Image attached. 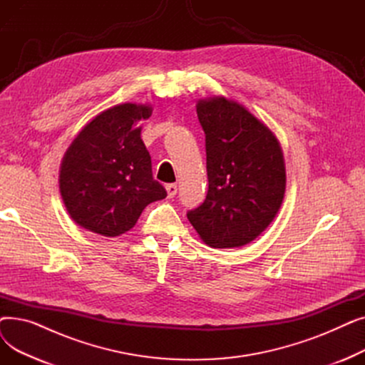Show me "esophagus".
I'll return each mask as SVG.
<instances>
[{
  "mask_svg": "<svg viewBox=\"0 0 365 365\" xmlns=\"http://www.w3.org/2000/svg\"><path fill=\"white\" fill-rule=\"evenodd\" d=\"M165 189H167V195H168V198H173V197H175V195L178 194V185H175V183H170V185H167V186H165Z\"/></svg>",
  "mask_w": 365,
  "mask_h": 365,
  "instance_id": "esophagus-1",
  "label": "esophagus"
}]
</instances>
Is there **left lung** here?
I'll return each mask as SVG.
<instances>
[{
	"label": "left lung",
	"instance_id": "8db88e82",
	"mask_svg": "<svg viewBox=\"0 0 365 365\" xmlns=\"http://www.w3.org/2000/svg\"><path fill=\"white\" fill-rule=\"evenodd\" d=\"M205 133L208 190L187 212L201 240L215 248L252 242L277 216L285 167L274 133L242 105L215 98L197 105Z\"/></svg>",
	"mask_w": 365,
	"mask_h": 365
}]
</instances>
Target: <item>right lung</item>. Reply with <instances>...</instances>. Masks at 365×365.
Wrapping results in <instances>:
<instances>
[{"label":"right lung","mask_w":365,"mask_h":365,"mask_svg":"<svg viewBox=\"0 0 365 365\" xmlns=\"http://www.w3.org/2000/svg\"><path fill=\"white\" fill-rule=\"evenodd\" d=\"M145 105L124 103L99 113L76 136L61 167V194L81 227L118 237L136 225L145 207L167 197L153 179L150 155L140 139Z\"/></svg>","instance_id":"1"}]
</instances>
